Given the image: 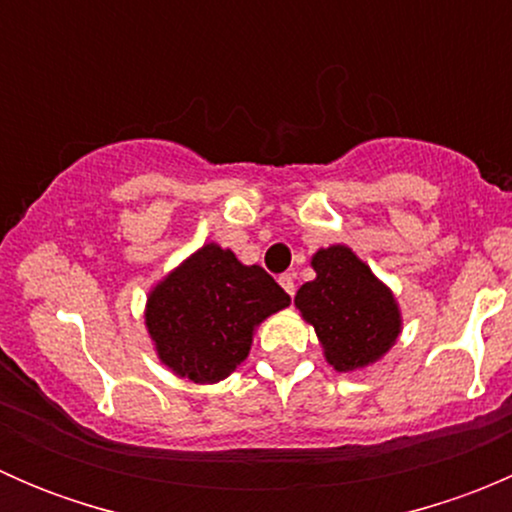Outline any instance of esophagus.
I'll use <instances>...</instances> for the list:
<instances>
[{
  "label": "esophagus",
  "mask_w": 512,
  "mask_h": 512,
  "mask_svg": "<svg viewBox=\"0 0 512 512\" xmlns=\"http://www.w3.org/2000/svg\"><path fill=\"white\" fill-rule=\"evenodd\" d=\"M280 285L289 294V297H292V294H294V275H282L280 277Z\"/></svg>",
  "instance_id": "34e87169"
}]
</instances>
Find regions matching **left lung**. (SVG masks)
I'll return each instance as SVG.
<instances>
[{
  "label": "left lung",
  "instance_id": "8db88e82",
  "mask_svg": "<svg viewBox=\"0 0 512 512\" xmlns=\"http://www.w3.org/2000/svg\"><path fill=\"white\" fill-rule=\"evenodd\" d=\"M312 267L317 277L299 287L294 304L317 332L327 361L337 371L374 364L401 332L394 294L344 245L319 250Z\"/></svg>",
  "mask_w": 512,
  "mask_h": 512
}]
</instances>
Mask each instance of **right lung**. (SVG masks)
<instances>
[{"label":"right lung","instance_id":"obj_1","mask_svg":"<svg viewBox=\"0 0 512 512\" xmlns=\"http://www.w3.org/2000/svg\"><path fill=\"white\" fill-rule=\"evenodd\" d=\"M287 304L289 294L262 267L210 242L156 285L146 327L168 369L215 384L247 359L257 324Z\"/></svg>","mask_w":512,"mask_h":512}]
</instances>
